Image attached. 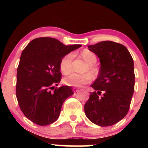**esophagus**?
I'll return each mask as SVG.
<instances>
[{
    "mask_svg": "<svg viewBox=\"0 0 148 148\" xmlns=\"http://www.w3.org/2000/svg\"><path fill=\"white\" fill-rule=\"evenodd\" d=\"M73 90H74V92H78V91H79V88H73Z\"/></svg>",
    "mask_w": 148,
    "mask_h": 148,
    "instance_id": "1",
    "label": "esophagus"
}]
</instances>
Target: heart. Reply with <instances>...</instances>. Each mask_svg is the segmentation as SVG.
Returning a JSON list of instances; mask_svg holds the SVG:
<instances>
[{"instance_id": "obj_1", "label": "heart", "mask_w": 148, "mask_h": 148, "mask_svg": "<svg viewBox=\"0 0 148 148\" xmlns=\"http://www.w3.org/2000/svg\"><path fill=\"white\" fill-rule=\"evenodd\" d=\"M81 56L88 64V66L86 71H88L92 75L95 76L97 74V69L94 65L97 62V57L95 54L88 49H85L81 52ZM74 58V54L72 53L66 54L62 57L60 62V68L61 72L64 74H67L72 69V60ZM92 81V76L90 73L86 74H78V73H72L64 78V84L69 86L74 87H80L83 85L88 84Z\"/></svg>"}]
</instances>
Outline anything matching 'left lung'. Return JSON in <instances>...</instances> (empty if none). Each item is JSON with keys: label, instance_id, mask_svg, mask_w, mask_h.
<instances>
[{"label": "left lung", "instance_id": "1", "mask_svg": "<svg viewBox=\"0 0 148 148\" xmlns=\"http://www.w3.org/2000/svg\"><path fill=\"white\" fill-rule=\"evenodd\" d=\"M88 47L99 58L101 66L91 85L95 91L84 105L85 113L97 125L111 126L125 118L130 109L135 84L133 58L125 46L112 41Z\"/></svg>", "mask_w": 148, "mask_h": 148}]
</instances>
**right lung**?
I'll return each instance as SVG.
<instances>
[{"mask_svg":"<svg viewBox=\"0 0 148 148\" xmlns=\"http://www.w3.org/2000/svg\"><path fill=\"white\" fill-rule=\"evenodd\" d=\"M64 45L57 39H34L23 49L16 74V95L28 120L46 126L59 118L62 103L74 93L70 86L55 88L60 81L62 57L81 47Z\"/></svg>","mask_w":148,"mask_h":148,"instance_id":"obj_1","label":"right lung"}]
</instances>
